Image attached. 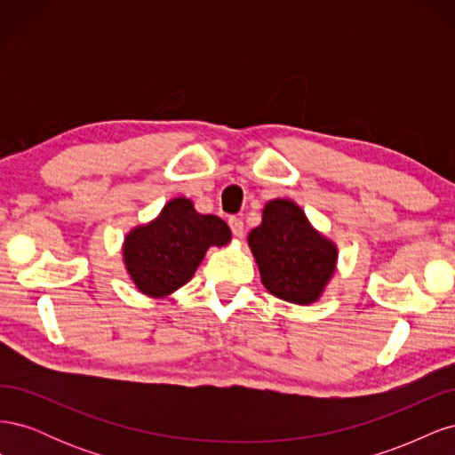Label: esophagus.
I'll list each match as a JSON object with an SVG mask.
<instances>
[{
    "mask_svg": "<svg viewBox=\"0 0 455 455\" xmlns=\"http://www.w3.org/2000/svg\"><path fill=\"white\" fill-rule=\"evenodd\" d=\"M228 224H229V228L233 231V235H235V237H243L244 235V224H243L241 218H229Z\"/></svg>",
    "mask_w": 455,
    "mask_h": 455,
    "instance_id": "1",
    "label": "esophagus"
}]
</instances>
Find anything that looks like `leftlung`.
Here are the masks:
<instances>
[{
    "instance_id": "8db88e82",
    "label": "left lung",
    "mask_w": 455,
    "mask_h": 455,
    "mask_svg": "<svg viewBox=\"0 0 455 455\" xmlns=\"http://www.w3.org/2000/svg\"><path fill=\"white\" fill-rule=\"evenodd\" d=\"M249 246L267 292L298 306L315 304L334 277L338 246L316 231L292 199H271Z\"/></svg>"
}]
</instances>
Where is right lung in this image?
<instances>
[{"label":"right lung","mask_w":455,"mask_h":455,"mask_svg":"<svg viewBox=\"0 0 455 455\" xmlns=\"http://www.w3.org/2000/svg\"><path fill=\"white\" fill-rule=\"evenodd\" d=\"M229 241L231 229L222 218L197 212L188 197H174L157 218L127 233L123 264L139 292L161 299L189 283L211 246Z\"/></svg>","instance_id":"add662e5"}]
</instances>
